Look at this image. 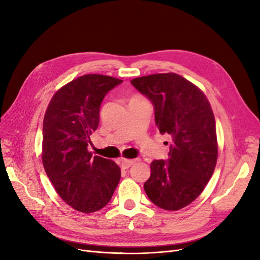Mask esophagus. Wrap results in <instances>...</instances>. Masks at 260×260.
Masks as SVG:
<instances>
[{"instance_id": "1", "label": "esophagus", "mask_w": 260, "mask_h": 260, "mask_svg": "<svg viewBox=\"0 0 260 260\" xmlns=\"http://www.w3.org/2000/svg\"><path fill=\"white\" fill-rule=\"evenodd\" d=\"M133 164H135V160H132V159H121L120 160V165H121L122 169L130 168Z\"/></svg>"}]
</instances>
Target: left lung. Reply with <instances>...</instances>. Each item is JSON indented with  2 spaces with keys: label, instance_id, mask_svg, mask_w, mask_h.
I'll return each instance as SVG.
<instances>
[{
  "label": "left lung",
  "instance_id": "1",
  "mask_svg": "<svg viewBox=\"0 0 260 260\" xmlns=\"http://www.w3.org/2000/svg\"><path fill=\"white\" fill-rule=\"evenodd\" d=\"M131 84L152 102L155 123L172 138L169 158L153 160L144 183L148 199L165 210H179L205 188L217 164L214 113L198 86L174 73L136 78Z\"/></svg>",
  "mask_w": 260,
  "mask_h": 260
}]
</instances>
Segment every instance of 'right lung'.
<instances>
[{
	"label": "right lung",
	"mask_w": 260,
	"mask_h": 260,
	"mask_svg": "<svg viewBox=\"0 0 260 260\" xmlns=\"http://www.w3.org/2000/svg\"><path fill=\"white\" fill-rule=\"evenodd\" d=\"M121 82L103 75L81 76L55 93L45 112L44 170L62 201L85 214L107 205L121 177L116 162L88 151L102 102Z\"/></svg>",
	"instance_id": "add662e5"
}]
</instances>
